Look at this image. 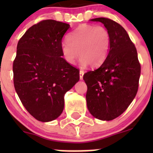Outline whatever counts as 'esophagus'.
Masks as SVG:
<instances>
[{
    "mask_svg": "<svg viewBox=\"0 0 153 153\" xmlns=\"http://www.w3.org/2000/svg\"><path fill=\"white\" fill-rule=\"evenodd\" d=\"M84 72L83 70H80L79 72V75H80V79L82 80L83 79V76H84Z\"/></svg>",
    "mask_w": 153,
    "mask_h": 153,
    "instance_id": "esophagus-1",
    "label": "esophagus"
}]
</instances>
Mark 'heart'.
<instances>
[{
    "label": "heart",
    "instance_id": "1",
    "mask_svg": "<svg viewBox=\"0 0 153 153\" xmlns=\"http://www.w3.org/2000/svg\"><path fill=\"white\" fill-rule=\"evenodd\" d=\"M111 38L104 27L81 24L67 36V41L61 44V53L64 60L73 64L81 56L82 67L90 64L92 67L101 65L110 49Z\"/></svg>",
    "mask_w": 153,
    "mask_h": 153
}]
</instances>
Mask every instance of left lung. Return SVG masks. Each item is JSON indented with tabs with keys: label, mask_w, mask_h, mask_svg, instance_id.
<instances>
[{
	"label": "left lung",
	"mask_w": 153,
	"mask_h": 153,
	"mask_svg": "<svg viewBox=\"0 0 153 153\" xmlns=\"http://www.w3.org/2000/svg\"><path fill=\"white\" fill-rule=\"evenodd\" d=\"M90 21L104 24L110 34L111 44L104 62L84 75L86 104L92 116L111 121L121 115L135 98L141 65L136 48L119 24L106 18Z\"/></svg>",
	"instance_id": "obj_1"
}]
</instances>
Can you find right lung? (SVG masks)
<instances>
[{
	"instance_id": "obj_1",
	"label": "right lung",
	"mask_w": 153,
	"mask_h": 153,
	"mask_svg": "<svg viewBox=\"0 0 153 153\" xmlns=\"http://www.w3.org/2000/svg\"><path fill=\"white\" fill-rule=\"evenodd\" d=\"M70 26L44 20L19 40L13 62L15 91L29 113L48 122L61 115L64 95L79 81V70L62 58L61 42Z\"/></svg>"
}]
</instances>
